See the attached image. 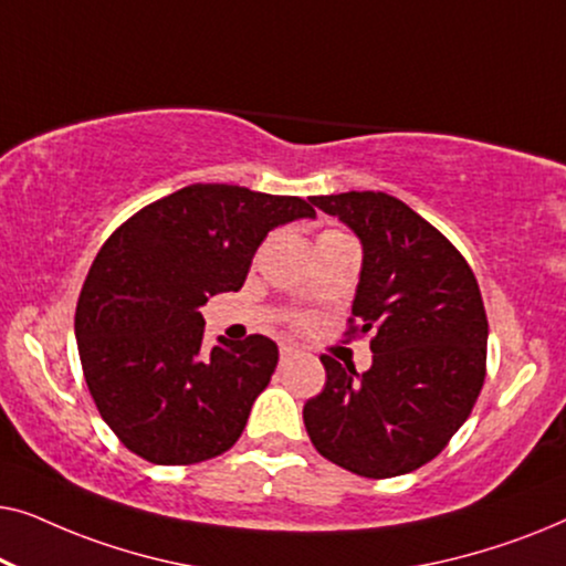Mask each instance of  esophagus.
<instances>
[{
    "label": "esophagus",
    "instance_id": "1",
    "mask_svg": "<svg viewBox=\"0 0 566 566\" xmlns=\"http://www.w3.org/2000/svg\"><path fill=\"white\" fill-rule=\"evenodd\" d=\"M296 355H298V350H296V347H293V345H289V343L281 345V360H283V363L291 360V358H296Z\"/></svg>",
    "mask_w": 566,
    "mask_h": 566
}]
</instances>
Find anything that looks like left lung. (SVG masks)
Wrapping results in <instances>:
<instances>
[{
	"mask_svg": "<svg viewBox=\"0 0 566 566\" xmlns=\"http://www.w3.org/2000/svg\"><path fill=\"white\" fill-rule=\"evenodd\" d=\"M363 244L350 332H370L366 374L322 355L327 384L304 405L324 459L358 476L420 469L467 422L486 374V314L461 252L399 198L374 190L308 198Z\"/></svg>",
	"mask_w": 566,
	"mask_h": 566,
	"instance_id": "1",
	"label": "left lung"
}]
</instances>
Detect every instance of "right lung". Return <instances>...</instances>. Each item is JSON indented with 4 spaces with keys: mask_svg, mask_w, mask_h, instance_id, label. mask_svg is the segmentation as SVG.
Returning a JSON list of instances; mask_svg holds the SVG:
<instances>
[{
    "mask_svg": "<svg viewBox=\"0 0 566 566\" xmlns=\"http://www.w3.org/2000/svg\"><path fill=\"white\" fill-rule=\"evenodd\" d=\"M314 216L296 196L198 182L113 231L82 285L74 332L92 399L128 451L188 467L237 443L277 345L221 337L206 353L200 306L242 289L270 229Z\"/></svg>",
    "mask_w": 566,
    "mask_h": 566,
    "instance_id": "obj_1",
    "label": "right lung"
}]
</instances>
